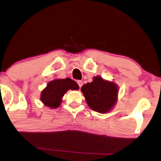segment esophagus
<instances>
[{"label": "esophagus", "mask_w": 161, "mask_h": 161, "mask_svg": "<svg viewBox=\"0 0 161 161\" xmlns=\"http://www.w3.org/2000/svg\"><path fill=\"white\" fill-rule=\"evenodd\" d=\"M77 84L79 85V87H81L82 86V85H83V82H82V81H81V80H79V81H77Z\"/></svg>", "instance_id": "obj_1"}]
</instances>
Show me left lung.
<instances>
[{"mask_svg":"<svg viewBox=\"0 0 161 161\" xmlns=\"http://www.w3.org/2000/svg\"><path fill=\"white\" fill-rule=\"evenodd\" d=\"M81 91L92 110L99 113H107L116 104L119 87L112 81L96 76L93 77L92 82L83 85Z\"/></svg>","mask_w":161,"mask_h":161,"instance_id":"1","label":"left lung"}]
</instances>
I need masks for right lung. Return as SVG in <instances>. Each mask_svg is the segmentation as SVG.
I'll use <instances>...</instances> for the list:
<instances>
[{
  "instance_id": "add662e5",
  "label": "right lung",
  "mask_w": 161,
  "mask_h": 161,
  "mask_svg": "<svg viewBox=\"0 0 161 161\" xmlns=\"http://www.w3.org/2000/svg\"><path fill=\"white\" fill-rule=\"evenodd\" d=\"M79 87L75 81L70 78L55 79L49 82L40 94V101L45 106L51 109L59 108L63 97L68 90L77 91Z\"/></svg>"
}]
</instances>
